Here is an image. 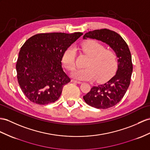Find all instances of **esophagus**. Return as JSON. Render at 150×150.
<instances>
[{
	"mask_svg": "<svg viewBox=\"0 0 150 150\" xmlns=\"http://www.w3.org/2000/svg\"><path fill=\"white\" fill-rule=\"evenodd\" d=\"M72 82H74V83H78V84H80L81 83V81H78V80H76V79H72L71 80Z\"/></svg>",
	"mask_w": 150,
	"mask_h": 150,
	"instance_id": "esophagus-1",
	"label": "esophagus"
}]
</instances>
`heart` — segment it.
<instances>
[{"mask_svg": "<svg viewBox=\"0 0 150 150\" xmlns=\"http://www.w3.org/2000/svg\"><path fill=\"white\" fill-rule=\"evenodd\" d=\"M79 50L89 57L85 64V69H78L72 73V77L79 80L97 79L104 81L114 74L118 65L117 55L114 50L106 49L103 44L89 40L83 42ZM76 52L72 48H68L64 53L62 64L69 71L76 68Z\"/></svg>", "mask_w": 150, "mask_h": 150, "instance_id": "1", "label": "heart"}]
</instances>
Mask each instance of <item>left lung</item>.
<instances>
[{"instance_id": "8db88e82", "label": "left lung", "mask_w": 150, "mask_h": 150, "mask_svg": "<svg viewBox=\"0 0 150 150\" xmlns=\"http://www.w3.org/2000/svg\"><path fill=\"white\" fill-rule=\"evenodd\" d=\"M97 39L106 43L115 51L118 59V70L108 82L93 86L83 96L89 105L97 109H108L117 104L122 99L130 83L133 70L132 57L127 44L118 33L109 29L90 31L83 39Z\"/></svg>"}]
</instances>
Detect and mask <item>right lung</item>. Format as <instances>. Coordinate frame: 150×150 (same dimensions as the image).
Listing matches in <instances>:
<instances>
[{"label": "right lung", "mask_w": 150, "mask_h": 150, "mask_svg": "<svg viewBox=\"0 0 150 150\" xmlns=\"http://www.w3.org/2000/svg\"><path fill=\"white\" fill-rule=\"evenodd\" d=\"M81 32L41 33L21 46L16 69L20 86L28 100L46 105L59 98L63 86L71 81L62 67L64 53Z\"/></svg>", "instance_id": "obj_1"}]
</instances>
